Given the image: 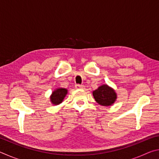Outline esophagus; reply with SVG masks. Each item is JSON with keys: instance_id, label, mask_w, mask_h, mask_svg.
<instances>
[{"instance_id": "1", "label": "esophagus", "mask_w": 159, "mask_h": 159, "mask_svg": "<svg viewBox=\"0 0 159 159\" xmlns=\"http://www.w3.org/2000/svg\"><path fill=\"white\" fill-rule=\"evenodd\" d=\"M76 88H80V89H83V88H85V86L83 85H76Z\"/></svg>"}]
</instances>
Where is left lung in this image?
<instances>
[{
	"label": "left lung",
	"instance_id": "obj_1",
	"mask_svg": "<svg viewBox=\"0 0 159 159\" xmlns=\"http://www.w3.org/2000/svg\"><path fill=\"white\" fill-rule=\"evenodd\" d=\"M95 101L101 106L109 107L112 105L117 99V94L114 88L108 85L103 84L93 92Z\"/></svg>",
	"mask_w": 159,
	"mask_h": 159
}]
</instances>
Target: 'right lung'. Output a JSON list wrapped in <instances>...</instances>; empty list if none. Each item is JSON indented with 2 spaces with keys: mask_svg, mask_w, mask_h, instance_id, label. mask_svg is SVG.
Masks as SVG:
<instances>
[{
  "mask_svg": "<svg viewBox=\"0 0 159 159\" xmlns=\"http://www.w3.org/2000/svg\"><path fill=\"white\" fill-rule=\"evenodd\" d=\"M67 93H68V90L66 88H57V89L53 90V92L50 96V102L53 105H58L63 102Z\"/></svg>",
  "mask_w": 159,
  "mask_h": 159,
  "instance_id": "1",
  "label": "right lung"
}]
</instances>
